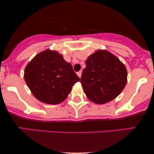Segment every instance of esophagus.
I'll return each instance as SVG.
<instances>
[{"label":"esophagus","mask_w":154,"mask_h":154,"mask_svg":"<svg viewBox=\"0 0 154 154\" xmlns=\"http://www.w3.org/2000/svg\"><path fill=\"white\" fill-rule=\"evenodd\" d=\"M77 76H78V77H79V78H80L81 75H82V71H79V72H77Z\"/></svg>","instance_id":"34e87169"}]
</instances>
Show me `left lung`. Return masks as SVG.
<instances>
[{"instance_id":"1","label":"left lung","mask_w":154,"mask_h":154,"mask_svg":"<svg viewBox=\"0 0 154 154\" xmlns=\"http://www.w3.org/2000/svg\"><path fill=\"white\" fill-rule=\"evenodd\" d=\"M80 82L86 96L97 104L106 103L119 95L128 81L125 64L106 50H98L85 61Z\"/></svg>"}]
</instances>
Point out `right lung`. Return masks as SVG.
Wrapping results in <instances>:
<instances>
[{
  "mask_svg": "<svg viewBox=\"0 0 154 154\" xmlns=\"http://www.w3.org/2000/svg\"><path fill=\"white\" fill-rule=\"evenodd\" d=\"M24 77L37 99L53 105L63 102L79 81L71 63L50 49L39 53L27 63Z\"/></svg>",
  "mask_w": 154,
  "mask_h": 154,
  "instance_id": "add662e5",
  "label": "right lung"
}]
</instances>
